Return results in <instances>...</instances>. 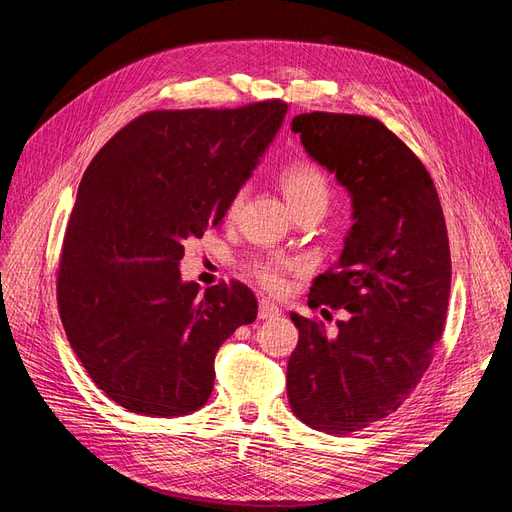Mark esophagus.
Returning <instances> with one entry per match:
<instances>
[{
  "mask_svg": "<svg viewBox=\"0 0 512 512\" xmlns=\"http://www.w3.org/2000/svg\"><path fill=\"white\" fill-rule=\"evenodd\" d=\"M280 314H282V309L277 307L275 303H271L267 299L260 301V305H258V318L260 320H271V318H277Z\"/></svg>",
  "mask_w": 512,
  "mask_h": 512,
  "instance_id": "obj_1",
  "label": "esophagus"
}]
</instances>
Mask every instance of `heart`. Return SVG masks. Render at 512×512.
I'll return each mask as SVG.
<instances>
[{
	"instance_id": "1",
	"label": "heart",
	"mask_w": 512,
	"mask_h": 512,
	"mask_svg": "<svg viewBox=\"0 0 512 512\" xmlns=\"http://www.w3.org/2000/svg\"><path fill=\"white\" fill-rule=\"evenodd\" d=\"M280 181L292 209L297 213L307 209L327 211L331 203V183L320 166L312 162L288 164L280 173ZM245 192H247L245 185L235 190V194L230 196L228 211H237L241 207ZM290 269H292V262L284 258H258L250 262V267H247V271H250L254 280L269 292H280L284 288V275Z\"/></svg>"
}]
</instances>
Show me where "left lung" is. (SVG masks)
Masks as SVG:
<instances>
[{"label": "left lung", "mask_w": 512, "mask_h": 512, "mask_svg": "<svg viewBox=\"0 0 512 512\" xmlns=\"http://www.w3.org/2000/svg\"><path fill=\"white\" fill-rule=\"evenodd\" d=\"M292 130L352 196L342 256L307 301L348 309V320L329 337L322 322L290 314L299 344L286 374L294 416L342 436L395 412L421 382L446 324L451 252L431 175L382 121L314 111Z\"/></svg>", "instance_id": "8db88e82"}]
</instances>
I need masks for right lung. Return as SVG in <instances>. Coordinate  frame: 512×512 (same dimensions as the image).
Here are the masks:
<instances>
[{
    "label": "right lung",
    "mask_w": 512,
    "mask_h": 512,
    "mask_svg": "<svg viewBox=\"0 0 512 512\" xmlns=\"http://www.w3.org/2000/svg\"><path fill=\"white\" fill-rule=\"evenodd\" d=\"M288 104L149 111L91 160L57 271L68 342L98 389L145 416H183L213 391L215 354L256 320L241 282H181L183 243L218 226Z\"/></svg>",
    "instance_id": "add662e5"
}]
</instances>
